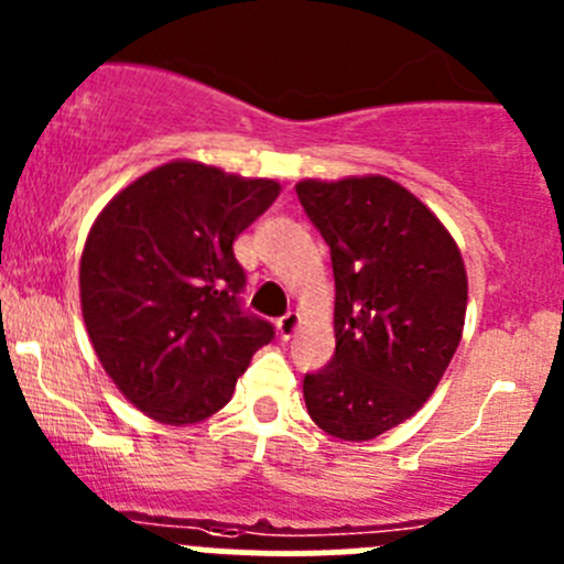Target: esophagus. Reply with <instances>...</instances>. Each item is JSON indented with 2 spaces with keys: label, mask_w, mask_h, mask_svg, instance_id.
<instances>
[{
  "label": "esophagus",
  "mask_w": 564,
  "mask_h": 564,
  "mask_svg": "<svg viewBox=\"0 0 564 564\" xmlns=\"http://www.w3.org/2000/svg\"><path fill=\"white\" fill-rule=\"evenodd\" d=\"M297 327H300V314H297V311H289L286 316H281V318H278V322H275L278 338H281V340L292 338V335L297 333Z\"/></svg>",
  "instance_id": "1"
}]
</instances>
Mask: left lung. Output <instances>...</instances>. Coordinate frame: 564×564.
<instances>
[{
  "instance_id": "obj_1",
  "label": "left lung",
  "mask_w": 564,
  "mask_h": 564,
  "mask_svg": "<svg viewBox=\"0 0 564 564\" xmlns=\"http://www.w3.org/2000/svg\"><path fill=\"white\" fill-rule=\"evenodd\" d=\"M294 191L335 275V355L305 373V406L335 440H377L429 401L456 355L464 259L442 220L388 176L303 180Z\"/></svg>"
}]
</instances>
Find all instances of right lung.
<instances>
[{
    "label": "right lung",
    "mask_w": 564,
    "mask_h": 564,
    "mask_svg": "<svg viewBox=\"0 0 564 564\" xmlns=\"http://www.w3.org/2000/svg\"><path fill=\"white\" fill-rule=\"evenodd\" d=\"M281 193L196 161L141 174L106 204L82 253V314L100 366L147 417L193 425L229 403L270 322L240 308L235 240Z\"/></svg>",
    "instance_id": "right-lung-1"
}]
</instances>
